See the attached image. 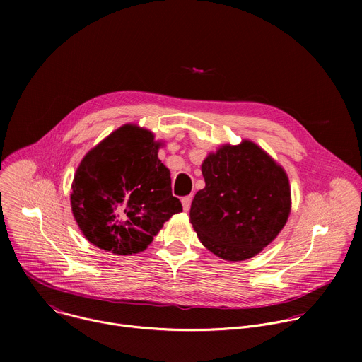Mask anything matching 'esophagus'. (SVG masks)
<instances>
[{"label": "esophagus", "mask_w": 362, "mask_h": 362, "mask_svg": "<svg viewBox=\"0 0 362 362\" xmlns=\"http://www.w3.org/2000/svg\"><path fill=\"white\" fill-rule=\"evenodd\" d=\"M192 194L190 196H185L183 199H182V204H183V209H185V212H187L189 209H190V204H192Z\"/></svg>", "instance_id": "obj_1"}]
</instances>
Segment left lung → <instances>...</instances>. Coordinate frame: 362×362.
Returning a JSON list of instances; mask_svg holds the SVG:
<instances>
[{"label": "left lung", "mask_w": 362, "mask_h": 362, "mask_svg": "<svg viewBox=\"0 0 362 362\" xmlns=\"http://www.w3.org/2000/svg\"><path fill=\"white\" fill-rule=\"evenodd\" d=\"M202 175L206 185L194 194L190 223L203 246L222 259H249L285 226L291 212L288 176L253 141L209 153Z\"/></svg>", "instance_id": "left-lung-1"}]
</instances>
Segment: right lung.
Returning <instances> with one entry per match:
<instances>
[{
  "instance_id": "obj_1",
  "label": "right lung",
  "mask_w": 362,
  "mask_h": 362,
  "mask_svg": "<svg viewBox=\"0 0 362 362\" xmlns=\"http://www.w3.org/2000/svg\"><path fill=\"white\" fill-rule=\"evenodd\" d=\"M162 143L136 124H124L83 158L71 185L74 219L94 246L115 255L143 252L182 203L172 194Z\"/></svg>"
}]
</instances>
